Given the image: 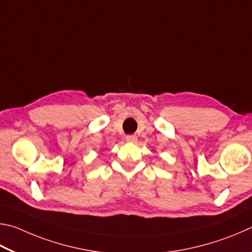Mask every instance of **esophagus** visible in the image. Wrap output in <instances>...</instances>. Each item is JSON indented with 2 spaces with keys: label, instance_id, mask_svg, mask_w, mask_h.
<instances>
[{
  "label": "esophagus",
  "instance_id": "obj_1",
  "mask_svg": "<svg viewBox=\"0 0 252 252\" xmlns=\"http://www.w3.org/2000/svg\"><path fill=\"white\" fill-rule=\"evenodd\" d=\"M126 142L135 144L136 142H137V137H136L135 135H128V136H126Z\"/></svg>",
  "mask_w": 252,
  "mask_h": 252
}]
</instances>
